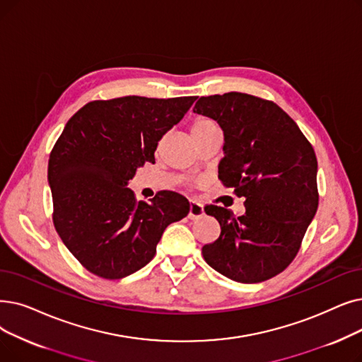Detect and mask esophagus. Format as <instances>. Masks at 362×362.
Listing matches in <instances>:
<instances>
[{
    "label": "esophagus",
    "instance_id": "obj_1",
    "mask_svg": "<svg viewBox=\"0 0 362 362\" xmlns=\"http://www.w3.org/2000/svg\"><path fill=\"white\" fill-rule=\"evenodd\" d=\"M189 218H198L204 216V206L198 201H191L189 204Z\"/></svg>",
    "mask_w": 362,
    "mask_h": 362
}]
</instances>
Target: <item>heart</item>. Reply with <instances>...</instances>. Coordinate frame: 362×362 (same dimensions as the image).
Returning <instances> with one entry per match:
<instances>
[{
	"instance_id": "b5f03b06",
	"label": "heart",
	"mask_w": 362,
	"mask_h": 362,
	"mask_svg": "<svg viewBox=\"0 0 362 362\" xmlns=\"http://www.w3.org/2000/svg\"><path fill=\"white\" fill-rule=\"evenodd\" d=\"M211 125H216V124H214L213 121H210V119H204V118L197 119V121L194 122L192 127H191V133H192V132H197V130H202V129L211 127Z\"/></svg>"
}]
</instances>
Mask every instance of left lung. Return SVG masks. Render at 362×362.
<instances>
[{"instance_id": "8db88e82", "label": "left lung", "mask_w": 362, "mask_h": 362, "mask_svg": "<svg viewBox=\"0 0 362 362\" xmlns=\"http://www.w3.org/2000/svg\"><path fill=\"white\" fill-rule=\"evenodd\" d=\"M194 112L223 130L218 177L245 198L240 217L225 207L204 209L222 230L202 247V256L229 279H269L291 263L317 213L315 152L297 124L269 100L230 91L199 98Z\"/></svg>"}]
</instances>
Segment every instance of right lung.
<instances>
[{"label":"right lung","instance_id":"1","mask_svg":"<svg viewBox=\"0 0 362 362\" xmlns=\"http://www.w3.org/2000/svg\"><path fill=\"white\" fill-rule=\"evenodd\" d=\"M195 96H125L84 105L66 122L49 160L53 222L87 271L119 279L148 264L165 228L189 213L180 194L163 191L136 202L129 180L155 163L163 136Z\"/></svg>","mask_w":362,"mask_h":362}]
</instances>
